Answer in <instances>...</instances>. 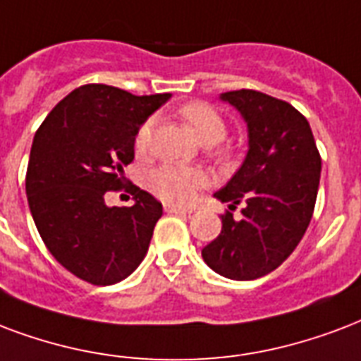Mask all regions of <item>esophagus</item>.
Segmentation results:
<instances>
[{"instance_id":"obj_1","label":"esophagus","mask_w":361,"mask_h":361,"mask_svg":"<svg viewBox=\"0 0 361 361\" xmlns=\"http://www.w3.org/2000/svg\"><path fill=\"white\" fill-rule=\"evenodd\" d=\"M164 212H169V214H191L192 210H189V208H181V206L176 204H164Z\"/></svg>"}]
</instances>
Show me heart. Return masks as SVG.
I'll return each mask as SVG.
<instances>
[{"mask_svg":"<svg viewBox=\"0 0 361 361\" xmlns=\"http://www.w3.org/2000/svg\"><path fill=\"white\" fill-rule=\"evenodd\" d=\"M181 117L191 128L200 144H217L225 136V121L204 104H189L181 109ZM153 121H145L137 128L136 149L147 151L151 144ZM149 189L157 197L176 204H187L195 199L200 187L204 185V174L195 169L178 166V164H162L149 174Z\"/></svg>","mask_w":361,"mask_h":361,"instance_id":"b5f03b06","label":"heart"}]
</instances>
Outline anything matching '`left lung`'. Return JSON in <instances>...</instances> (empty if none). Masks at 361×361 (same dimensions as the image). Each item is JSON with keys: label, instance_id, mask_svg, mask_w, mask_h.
Wrapping results in <instances>:
<instances>
[{"label": "left lung", "instance_id": "obj_1", "mask_svg": "<svg viewBox=\"0 0 361 361\" xmlns=\"http://www.w3.org/2000/svg\"><path fill=\"white\" fill-rule=\"evenodd\" d=\"M219 100L247 126L240 169L214 197L229 210L244 202L242 217L221 216V233L202 259L231 280H255L284 263L301 242L314 212L322 159L309 121L288 102L257 90H231Z\"/></svg>", "mask_w": 361, "mask_h": 361}]
</instances>
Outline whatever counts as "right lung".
I'll return each instance as SVG.
<instances>
[{
  "label": "right lung",
  "instance_id": "1",
  "mask_svg": "<svg viewBox=\"0 0 361 361\" xmlns=\"http://www.w3.org/2000/svg\"><path fill=\"white\" fill-rule=\"evenodd\" d=\"M170 96L82 85L35 132L26 172L30 212L54 259L90 284L121 282L147 254L161 202L130 185L134 204L117 208L106 204V192L125 187L137 128Z\"/></svg>",
  "mask_w": 361,
  "mask_h": 361
}]
</instances>
